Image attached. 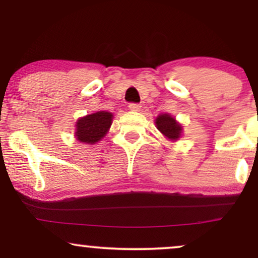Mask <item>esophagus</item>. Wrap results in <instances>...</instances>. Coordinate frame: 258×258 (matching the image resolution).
I'll return each instance as SVG.
<instances>
[{
  "instance_id": "34e87169",
  "label": "esophagus",
  "mask_w": 258,
  "mask_h": 258,
  "mask_svg": "<svg viewBox=\"0 0 258 258\" xmlns=\"http://www.w3.org/2000/svg\"><path fill=\"white\" fill-rule=\"evenodd\" d=\"M129 109L132 111H140L141 110V105L137 103H130L129 104Z\"/></svg>"
}]
</instances>
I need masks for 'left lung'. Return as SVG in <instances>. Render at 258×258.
Instances as JSON below:
<instances>
[{
  "instance_id": "obj_1",
  "label": "left lung",
  "mask_w": 258,
  "mask_h": 258,
  "mask_svg": "<svg viewBox=\"0 0 258 258\" xmlns=\"http://www.w3.org/2000/svg\"><path fill=\"white\" fill-rule=\"evenodd\" d=\"M155 125L165 139L176 142L181 139L183 133V125L170 114H160L155 119Z\"/></svg>"
}]
</instances>
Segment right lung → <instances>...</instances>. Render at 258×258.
Returning a JSON list of instances; mask_svg holds the SVG:
<instances>
[{
	"label": "right lung",
	"mask_w": 258,
	"mask_h": 258,
	"mask_svg": "<svg viewBox=\"0 0 258 258\" xmlns=\"http://www.w3.org/2000/svg\"><path fill=\"white\" fill-rule=\"evenodd\" d=\"M114 115L109 111H96L80 117L75 124V139L81 143H97L110 129Z\"/></svg>",
	"instance_id": "right-lung-1"
}]
</instances>
